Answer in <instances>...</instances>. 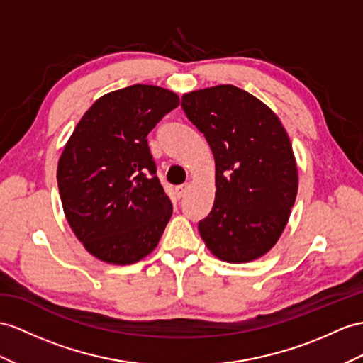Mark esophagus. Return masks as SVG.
I'll return each mask as SVG.
<instances>
[{"instance_id":"esophagus-1","label":"esophagus","mask_w":363,"mask_h":363,"mask_svg":"<svg viewBox=\"0 0 363 363\" xmlns=\"http://www.w3.org/2000/svg\"><path fill=\"white\" fill-rule=\"evenodd\" d=\"M189 189V184H180V186L175 188V192H177V197L182 199L184 194H186V191Z\"/></svg>"}]
</instances>
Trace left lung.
Returning a JSON list of instances; mask_svg holds the SVG:
<instances>
[{
	"label": "left lung",
	"mask_w": 363,
	"mask_h": 363,
	"mask_svg": "<svg viewBox=\"0 0 363 363\" xmlns=\"http://www.w3.org/2000/svg\"><path fill=\"white\" fill-rule=\"evenodd\" d=\"M216 160V200L199 222L208 250L246 263L277 243L294 206L298 175L285 128L267 104L233 84L182 96Z\"/></svg>",
	"instance_id": "obj_1"
}]
</instances>
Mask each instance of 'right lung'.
<instances>
[{
    "label": "right lung",
    "mask_w": 363,
    "mask_h": 363,
    "mask_svg": "<svg viewBox=\"0 0 363 363\" xmlns=\"http://www.w3.org/2000/svg\"><path fill=\"white\" fill-rule=\"evenodd\" d=\"M180 104L163 87L134 84L100 96L78 121L57 167L65 216L94 257L130 264L151 254L172 216L147 134Z\"/></svg>",
    "instance_id": "obj_1"
}]
</instances>
